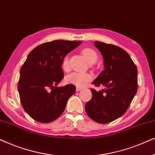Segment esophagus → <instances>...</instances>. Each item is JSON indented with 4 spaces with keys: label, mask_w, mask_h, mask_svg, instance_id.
I'll use <instances>...</instances> for the list:
<instances>
[{
    "label": "esophagus",
    "mask_w": 155,
    "mask_h": 155,
    "mask_svg": "<svg viewBox=\"0 0 155 155\" xmlns=\"http://www.w3.org/2000/svg\"><path fill=\"white\" fill-rule=\"evenodd\" d=\"M82 90V87H76V91H77V92H79V91H81Z\"/></svg>",
    "instance_id": "obj_1"
}]
</instances>
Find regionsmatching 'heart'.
I'll return each mask as SVG.
<instances>
[{"label":"heart","mask_w":155,"mask_h":155,"mask_svg":"<svg viewBox=\"0 0 155 155\" xmlns=\"http://www.w3.org/2000/svg\"><path fill=\"white\" fill-rule=\"evenodd\" d=\"M82 53L90 63H94L97 60V53L92 48H85L82 49ZM61 67L65 71H68L70 69L69 58L68 56H65L63 58ZM92 78V74L88 73H72L65 77V82L68 84L79 87H82L85 86L89 82H90Z\"/></svg>","instance_id":"heart-1"}]
</instances>
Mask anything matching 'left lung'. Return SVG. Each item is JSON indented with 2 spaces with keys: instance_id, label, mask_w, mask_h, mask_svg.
<instances>
[{
  "instance_id": "8db88e82",
  "label": "left lung",
  "mask_w": 155,
  "mask_h": 155,
  "mask_svg": "<svg viewBox=\"0 0 155 155\" xmlns=\"http://www.w3.org/2000/svg\"><path fill=\"white\" fill-rule=\"evenodd\" d=\"M104 58V70L92 84L103 85L85 105L89 117L99 124H107L124 115L137 90V69L126 51L114 44L94 41Z\"/></svg>"
}]
</instances>
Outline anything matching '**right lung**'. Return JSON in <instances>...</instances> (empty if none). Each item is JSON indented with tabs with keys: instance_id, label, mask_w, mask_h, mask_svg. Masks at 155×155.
<instances>
[{
	"instance_id": "1",
	"label": "right lung",
	"mask_w": 155,
	"mask_h": 155,
	"mask_svg": "<svg viewBox=\"0 0 155 155\" xmlns=\"http://www.w3.org/2000/svg\"><path fill=\"white\" fill-rule=\"evenodd\" d=\"M81 43L56 40L40 44L29 54L20 69L18 89L23 109L34 120L50 123L63 113L76 88L71 84L56 86L64 76L61 63Z\"/></svg>"
}]
</instances>
